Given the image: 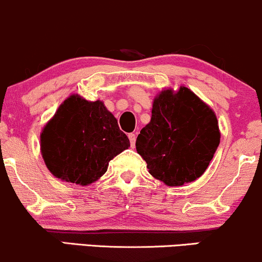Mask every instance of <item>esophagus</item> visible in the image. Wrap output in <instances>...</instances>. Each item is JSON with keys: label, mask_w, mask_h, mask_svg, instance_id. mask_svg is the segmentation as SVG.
Segmentation results:
<instances>
[{"label": "esophagus", "mask_w": 262, "mask_h": 262, "mask_svg": "<svg viewBox=\"0 0 262 262\" xmlns=\"http://www.w3.org/2000/svg\"><path fill=\"white\" fill-rule=\"evenodd\" d=\"M128 140H130L131 147H135V143H136V134H128Z\"/></svg>", "instance_id": "obj_1"}]
</instances>
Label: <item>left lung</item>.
<instances>
[{
  "mask_svg": "<svg viewBox=\"0 0 262 262\" xmlns=\"http://www.w3.org/2000/svg\"><path fill=\"white\" fill-rule=\"evenodd\" d=\"M220 141L216 114L181 85L157 94L150 121L137 136L136 149L153 178L167 186H181L205 173Z\"/></svg>",
  "mask_w": 262,
  "mask_h": 262,
  "instance_id": "1",
  "label": "left lung"
}]
</instances>
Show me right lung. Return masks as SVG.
Returning a JSON list of instances; mask_svg holds the SVG:
<instances>
[{
    "mask_svg": "<svg viewBox=\"0 0 262 262\" xmlns=\"http://www.w3.org/2000/svg\"><path fill=\"white\" fill-rule=\"evenodd\" d=\"M130 147L118 120L101 100L71 94L40 134V152L57 179L87 186L105 174L109 162Z\"/></svg>",
    "mask_w": 262,
    "mask_h": 262,
    "instance_id": "1",
    "label": "right lung"
}]
</instances>
